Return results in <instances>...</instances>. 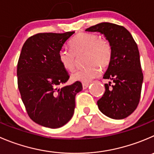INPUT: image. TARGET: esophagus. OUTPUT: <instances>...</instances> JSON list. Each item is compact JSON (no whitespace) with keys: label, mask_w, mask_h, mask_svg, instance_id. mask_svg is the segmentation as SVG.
<instances>
[{"label":"esophagus","mask_w":154,"mask_h":154,"mask_svg":"<svg viewBox=\"0 0 154 154\" xmlns=\"http://www.w3.org/2000/svg\"><path fill=\"white\" fill-rule=\"evenodd\" d=\"M89 83H83V89H87L88 86H89Z\"/></svg>","instance_id":"obj_1"}]
</instances>
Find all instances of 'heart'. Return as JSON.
Listing matches in <instances>:
<instances>
[{"label":"heart","mask_w":154,"mask_h":154,"mask_svg":"<svg viewBox=\"0 0 154 154\" xmlns=\"http://www.w3.org/2000/svg\"><path fill=\"white\" fill-rule=\"evenodd\" d=\"M72 50L62 49L59 53V61L68 71H73L76 65L75 54L86 53V65L88 66L75 71L71 77L74 81L89 83L100 74V68H106L112 59V48L105 38L93 33H81L70 43Z\"/></svg>","instance_id":"1"}]
</instances>
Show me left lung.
Returning a JSON list of instances; mask_svg holds the SVG:
<instances>
[{
    "instance_id": "1",
    "label": "left lung",
    "mask_w": 154,
    "mask_h": 154,
    "mask_svg": "<svg viewBox=\"0 0 154 154\" xmlns=\"http://www.w3.org/2000/svg\"><path fill=\"white\" fill-rule=\"evenodd\" d=\"M86 31L104 34L112 48L111 62L103 77L110 81L104 84L98 108L110 118H126L136 109L141 97L143 74L138 46L130 32L116 24L101 22Z\"/></svg>"
}]
</instances>
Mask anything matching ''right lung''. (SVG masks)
<instances>
[{"label": "right lung", "mask_w": 154, "mask_h": 154, "mask_svg": "<svg viewBox=\"0 0 154 154\" xmlns=\"http://www.w3.org/2000/svg\"><path fill=\"white\" fill-rule=\"evenodd\" d=\"M74 31L39 33L22 48L17 65L18 87L30 118L37 124L57 129L73 117L75 96L83 89L77 81L59 89L69 75L59 61V53Z\"/></svg>", "instance_id": "obj_1"}]
</instances>
